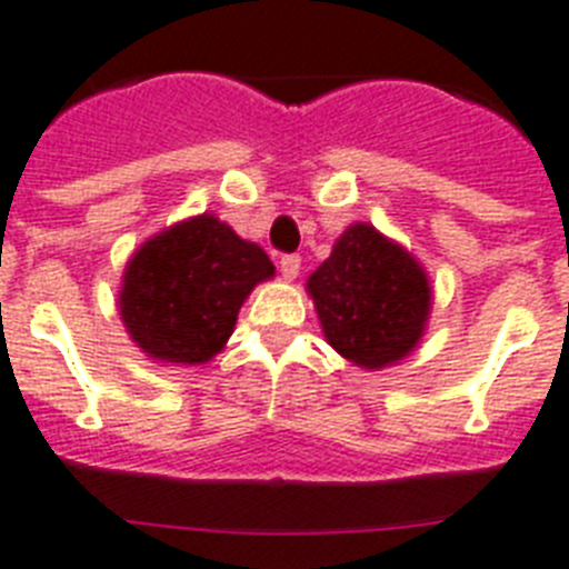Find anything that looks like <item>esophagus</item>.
<instances>
[{
    "label": "esophagus",
    "instance_id": "esophagus-1",
    "mask_svg": "<svg viewBox=\"0 0 569 569\" xmlns=\"http://www.w3.org/2000/svg\"><path fill=\"white\" fill-rule=\"evenodd\" d=\"M299 267H302V261H299V256H284L279 261V270H281V279L284 281H293L299 276Z\"/></svg>",
    "mask_w": 569,
    "mask_h": 569
}]
</instances>
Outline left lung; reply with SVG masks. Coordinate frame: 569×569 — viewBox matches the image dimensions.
<instances>
[{"instance_id":"obj_1","label":"left lung","mask_w":569,"mask_h":569,"mask_svg":"<svg viewBox=\"0 0 569 569\" xmlns=\"http://www.w3.org/2000/svg\"><path fill=\"white\" fill-rule=\"evenodd\" d=\"M322 335L361 370H385L417 349L431 317L429 272L370 222H352L308 276Z\"/></svg>"}]
</instances>
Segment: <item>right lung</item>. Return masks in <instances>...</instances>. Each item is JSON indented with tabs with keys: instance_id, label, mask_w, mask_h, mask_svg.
<instances>
[{
	"instance_id": "1",
	"label": "right lung",
	"mask_w": 569,
	"mask_h": 569,
	"mask_svg": "<svg viewBox=\"0 0 569 569\" xmlns=\"http://www.w3.org/2000/svg\"><path fill=\"white\" fill-rule=\"evenodd\" d=\"M276 267L217 213L167 226L134 249L117 308L134 347L163 367H197L226 349L240 306Z\"/></svg>"
}]
</instances>
